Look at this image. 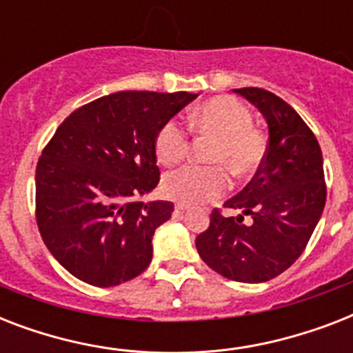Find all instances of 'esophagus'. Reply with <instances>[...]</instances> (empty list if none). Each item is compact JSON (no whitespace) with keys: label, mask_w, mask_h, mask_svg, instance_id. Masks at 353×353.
Wrapping results in <instances>:
<instances>
[{"label":"esophagus","mask_w":353,"mask_h":353,"mask_svg":"<svg viewBox=\"0 0 353 353\" xmlns=\"http://www.w3.org/2000/svg\"><path fill=\"white\" fill-rule=\"evenodd\" d=\"M174 209H176V212H185V210L190 209V205H187V203H176V205H174Z\"/></svg>","instance_id":"obj_1"}]
</instances>
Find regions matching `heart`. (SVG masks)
Here are the masks:
<instances>
[{
	"mask_svg": "<svg viewBox=\"0 0 353 353\" xmlns=\"http://www.w3.org/2000/svg\"><path fill=\"white\" fill-rule=\"evenodd\" d=\"M190 128L201 135L214 137L209 150L210 163L225 166L236 179L252 176L265 157V139L252 126V113L232 97H214L188 115ZM188 152L187 130L170 119L155 135V155L163 165H176ZM227 188L225 170L212 166H183L168 172L163 192L177 201L201 203L218 198Z\"/></svg>",
	"mask_w": 353,
	"mask_h": 353,
	"instance_id": "b5f03b06",
	"label": "heart"
}]
</instances>
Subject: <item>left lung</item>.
<instances>
[{"mask_svg": "<svg viewBox=\"0 0 353 353\" xmlns=\"http://www.w3.org/2000/svg\"><path fill=\"white\" fill-rule=\"evenodd\" d=\"M262 113L269 144L262 166L245 188L212 210L209 229L196 238L199 256L216 273L260 284L279 276L301 256L326 203L323 152L293 108L260 88L234 90ZM252 220L243 223V218Z\"/></svg>", "mask_w": 353, "mask_h": 353, "instance_id": "1", "label": "left lung"}]
</instances>
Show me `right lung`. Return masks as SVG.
Segmentation results:
<instances>
[{"mask_svg":"<svg viewBox=\"0 0 353 353\" xmlns=\"http://www.w3.org/2000/svg\"><path fill=\"white\" fill-rule=\"evenodd\" d=\"M198 95L119 91L74 110L36 166V221L51 254L85 284L112 288L152 262L170 201H137L159 183L155 135Z\"/></svg>","mask_w":353,"mask_h":353,"instance_id":"add662e5","label":"right lung"}]
</instances>
